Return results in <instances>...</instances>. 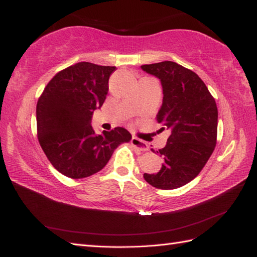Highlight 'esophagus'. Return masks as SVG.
I'll use <instances>...</instances> for the list:
<instances>
[{"instance_id": "obj_1", "label": "esophagus", "mask_w": 257, "mask_h": 257, "mask_svg": "<svg viewBox=\"0 0 257 257\" xmlns=\"http://www.w3.org/2000/svg\"><path fill=\"white\" fill-rule=\"evenodd\" d=\"M132 145L135 149H138L140 151H148L149 150V147L148 145H147V143H145V141L140 140L138 138H133L132 139Z\"/></svg>"}]
</instances>
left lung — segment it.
I'll return each instance as SVG.
<instances>
[{
  "label": "left lung",
  "mask_w": 257,
  "mask_h": 257,
  "mask_svg": "<svg viewBox=\"0 0 257 257\" xmlns=\"http://www.w3.org/2000/svg\"><path fill=\"white\" fill-rule=\"evenodd\" d=\"M141 69L160 80L163 99L157 120L161 132H170L167 145L157 151L165 160L161 170L144 178L158 189H178L198 176L215 148L216 103L199 76L181 65L166 61Z\"/></svg>",
  "instance_id": "1"
}]
</instances>
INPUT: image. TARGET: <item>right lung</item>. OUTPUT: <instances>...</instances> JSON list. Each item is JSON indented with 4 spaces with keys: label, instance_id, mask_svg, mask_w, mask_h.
Wrapping results in <instances>:
<instances>
[{
    "label": "right lung",
    "instance_id": "add662e5",
    "mask_svg": "<svg viewBox=\"0 0 257 257\" xmlns=\"http://www.w3.org/2000/svg\"><path fill=\"white\" fill-rule=\"evenodd\" d=\"M117 68L81 62L56 74L36 106L38 141L47 159L64 176L90 177L110 160L117 147L132 140L124 128L98 135L92 113L108 94V80Z\"/></svg>",
    "mask_w": 257,
    "mask_h": 257
}]
</instances>
